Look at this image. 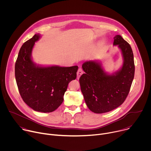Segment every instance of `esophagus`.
I'll list each match as a JSON object with an SVG mask.
<instances>
[{
	"label": "esophagus",
	"instance_id": "obj_1",
	"mask_svg": "<svg viewBox=\"0 0 151 151\" xmlns=\"http://www.w3.org/2000/svg\"><path fill=\"white\" fill-rule=\"evenodd\" d=\"M83 73V70H82L81 68H79V69H78V72H77V78L79 79V78L81 77V76Z\"/></svg>",
	"mask_w": 151,
	"mask_h": 151
}]
</instances>
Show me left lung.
I'll return each instance as SVG.
<instances>
[{
  "label": "left lung",
  "instance_id": "1",
  "mask_svg": "<svg viewBox=\"0 0 151 151\" xmlns=\"http://www.w3.org/2000/svg\"><path fill=\"white\" fill-rule=\"evenodd\" d=\"M114 39V45H118L123 57L119 70L107 73L96 60L87 61L82 66L85 73L79 78L81 90L89 109L96 114L108 112L121 105L134 79L135 66L131 46L120 35Z\"/></svg>",
  "mask_w": 151,
  "mask_h": 151
}]
</instances>
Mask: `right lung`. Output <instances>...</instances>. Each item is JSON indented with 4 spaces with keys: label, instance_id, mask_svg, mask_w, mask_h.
Wrapping results in <instances>:
<instances>
[{
    "label": "right lung",
    "instance_id": "right-lung-1",
    "mask_svg": "<svg viewBox=\"0 0 151 151\" xmlns=\"http://www.w3.org/2000/svg\"><path fill=\"white\" fill-rule=\"evenodd\" d=\"M40 37L35 35L21 47L15 76L21 97L30 107L37 112H52L63 103L69 83L76 78L78 67L37 65L32 59V52Z\"/></svg>",
    "mask_w": 151,
    "mask_h": 151
}]
</instances>
